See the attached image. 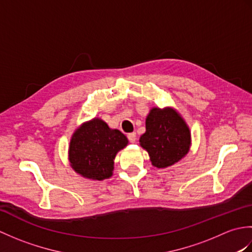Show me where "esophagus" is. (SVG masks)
<instances>
[{
	"instance_id": "34e87169",
	"label": "esophagus",
	"mask_w": 252,
	"mask_h": 252,
	"mask_svg": "<svg viewBox=\"0 0 252 252\" xmlns=\"http://www.w3.org/2000/svg\"><path fill=\"white\" fill-rule=\"evenodd\" d=\"M127 140H129L130 143H135L136 141V133L135 132H132L127 134Z\"/></svg>"
}]
</instances>
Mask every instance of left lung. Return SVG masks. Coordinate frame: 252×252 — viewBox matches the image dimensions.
Instances as JSON below:
<instances>
[{
  "instance_id": "1",
  "label": "left lung",
  "mask_w": 252,
  "mask_h": 252,
  "mask_svg": "<svg viewBox=\"0 0 252 252\" xmlns=\"http://www.w3.org/2000/svg\"><path fill=\"white\" fill-rule=\"evenodd\" d=\"M156 168L180 161L189 151V126L175 110L153 108L146 118V132L140 138Z\"/></svg>"
}]
</instances>
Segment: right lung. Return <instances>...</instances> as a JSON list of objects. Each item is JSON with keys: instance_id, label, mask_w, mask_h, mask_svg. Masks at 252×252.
Returning <instances> with one entry per match:
<instances>
[{"instance_id": "right-lung-1", "label": "right lung", "mask_w": 252, "mask_h": 252, "mask_svg": "<svg viewBox=\"0 0 252 252\" xmlns=\"http://www.w3.org/2000/svg\"><path fill=\"white\" fill-rule=\"evenodd\" d=\"M127 138L119 130H112L100 119L83 123L74 132L69 146L72 169L84 178L101 181L114 170V159L125 148Z\"/></svg>"}]
</instances>
